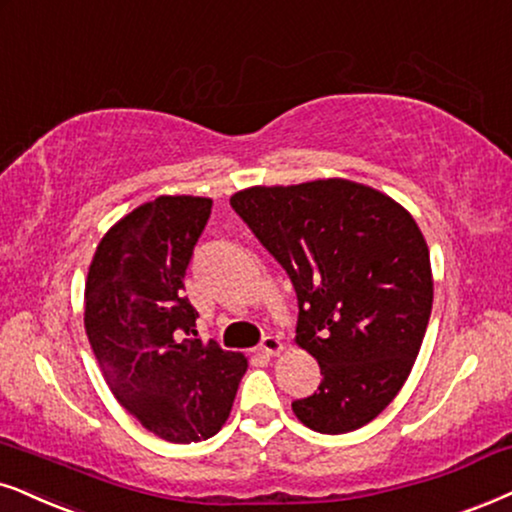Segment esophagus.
<instances>
[{
	"label": "esophagus",
	"mask_w": 512,
	"mask_h": 512,
	"mask_svg": "<svg viewBox=\"0 0 512 512\" xmlns=\"http://www.w3.org/2000/svg\"><path fill=\"white\" fill-rule=\"evenodd\" d=\"M281 349H283V342L274 338V335H267L260 345V354H264V357H274V354L281 352Z\"/></svg>",
	"instance_id": "esophagus-1"
}]
</instances>
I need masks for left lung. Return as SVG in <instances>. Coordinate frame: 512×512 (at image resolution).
I'll return each instance as SVG.
<instances>
[{"label": "left lung", "mask_w": 512, "mask_h": 512, "mask_svg": "<svg viewBox=\"0 0 512 512\" xmlns=\"http://www.w3.org/2000/svg\"><path fill=\"white\" fill-rule=\"evenodd\" d=\"M231 208L290 276L295 342L321 366V385L293 401L295 416L323 435L371 423L409 378L432 312L416 219L347 179L252 186Z\"/></svg>", "instance_id": "left-lung-1"}]
</instances>
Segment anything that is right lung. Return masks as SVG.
I'll return each instance as SVG.
<instances>
[{
    "label": "right lung",
    "mask_w": 512,
    "mask_h": 512,
    "mask_svg": "<svg viewBox=\"0 0 512 512\" xmlns=\"http://www.w3.org/2000/svg\"><path fill=\"white\" fill-rule=\"evenodd\" d=\"M210 198L160 196L101 238L84 286V328L125 409L174 444L217 435L248 359L198 338L184 276Z\"/></svg>",
    "instance_id": "obj_1"
}]
</instances>
